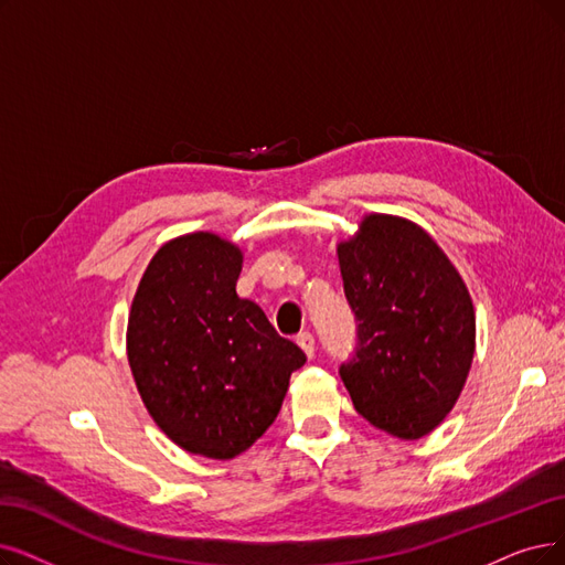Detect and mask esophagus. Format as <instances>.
<instances>
[{
	"label": "esophagus",
	"instance_id": "esophagus-1",
	"mask_svg": "<svg viewBox=\"0 0 565 565\" xmlns=\"http://www.w3.org/2000/svg\"><path fill=\"white\" fill-rule=\"evenodd\" d=\"M297 345L306 352V356L308 359H312V354H315V338H312V333H299L297 335Z\"/></svg>",
	"mask_w": 565,
	"mask_h": 565
}]
</instances>
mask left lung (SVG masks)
I'll return each mask as SVG.
<instances>
[{
    "label": "left lung",
    "instance_id": "1",
    "mask_svg": "<svg viewBox=\"0 0 565 565\" xmlns=\"http://www.w3.org/2000/svg\"><path fill=\"white\" fill-rule=\"evenodd\" d=\"M356 348L341 364L354 411L417 440L447 417L476 354V310L459 270L415 222L371 213L338 243Z\"/></svg>",
    "mask_w": 565,
    "mask_h": 565
}]
</instances>
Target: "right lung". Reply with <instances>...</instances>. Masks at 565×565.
<instances>
[{
  "label": "right lung",
  "mask_w": 565,
  "mask_h": 565,
  "mask_svg": "<svg viewBox=\"0 0 565 565\" xmlns=\"http://www.w3.org/2000/svg\"><path fill=\"white\" fill-rule=\"evenodd\" d=\"M243 253L211 232L164 243L131 301L127 359L157 426L192 455L234 459L280 413L306 364L264 310L236 295Z\"/></svg>",
  "instance_id": "right-lung-1"
}]
</instances>
